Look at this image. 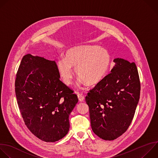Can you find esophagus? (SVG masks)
Instances as JSON below:
<instances>
[{
    "label": "esophagus",
    "instance_id": "obj_1",
    "mask_svg": "<svg viewBox=\"0 0 158 158\" xmlns=\"http://www.w3.org/2000/svg\"><path fill=\"white\" fill-rule=\"evenodd\" d=\"M77 97H78V99L80 102H84V97L81 94H77Z\"/></svg>",
    "mask_w": 158,
    "mask_h": 158
}]
</instances>
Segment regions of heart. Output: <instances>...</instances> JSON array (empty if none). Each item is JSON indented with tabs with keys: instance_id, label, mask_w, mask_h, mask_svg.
Here are the masks:
<instances>
[{
	"instance_id": "heart-1",
	"label": "heart",
	"mask_w": 158,
	"mask_h": 158,
	"mask_svg": "<svg viewBox=\"0 0 158 158\" xmlns=\"http://www.w3.org/2000/svg\"><path fill=\"white\" fill-rule=\"evenodd\" d=\"M110 63L111 56L107 49L97 45H81L68 49L64 59L58 60L56 66L66 85L73 83L74 68L79 82L92 86L106 76Z\"/></svg>"
}]
</instances>
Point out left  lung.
I'll return each instance as SVG.
<instances>
[{
	"instance_id": "1",
	"label": "left lung",
	"mask_w": 158,
	"mask_h": 158,
	"mask_svg": "<svg viewBox=\"0 0 158 158\" xmlns=\"http://www.w3.org/2000/svg\"><path fill=\"white\" fill-rule=\"evenodd\" d=\"M88 92L90 125L94 133L104 140H114L123 134L133 118L140 95V82L135 63L122 58Z\"/></svg>"
}]
</instances>
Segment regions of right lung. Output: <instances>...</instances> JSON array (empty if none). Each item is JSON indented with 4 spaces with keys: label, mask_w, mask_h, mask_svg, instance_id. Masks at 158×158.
Listing matches in <instances>:
<instances>
[{
    "label": "right lung",
    "mask_w": 158,
    "mask_h": 158,
    "mask_svg": "<svg viewBox=\"0 0 158 158\" xmlns=\"http://www.w3.org/2000/svg\"><path fill=\"white\" fill-rule=\"evenodd\" d=\"M55 61L25 55L15 79V95L30 131L46 142H55L69 131V116L78 102L62 82Z\"/></svg>",
    "instance_id": "add662e5"
}]
</instances>
